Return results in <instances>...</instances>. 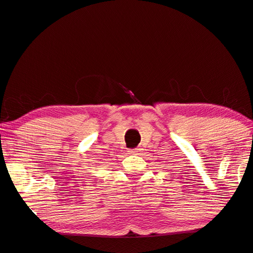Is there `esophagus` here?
<instances>
[{
    "label": "esophagus",
    "instance_id": "obj_1",
    "mask_svg": "<svg viewBox=\"0 0 253 253\" xmlns=\"http://www.w3.org/2000/svg\"><path fill=\"white\" fill-rule=\"evenodd\" d=\"M137 151H138V149H130V150H128V154H130V155H134V154H137Z\"/></svg>",
    "mask_w": 253,
    "mask_h": 253
}]
</instances>
